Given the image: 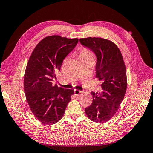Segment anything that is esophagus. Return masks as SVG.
Returning a JSON list of instances; mask_svg holds the SVG:
<instances>
[{
	"mask_svg": "<svg viewBox=\"0 0 153 153\" xmlns=\"http://www.w3.org/2000/svg\"><path fill=\"white\" fill-rule=\"evenodd\" d=\"M82 92L80 91V90H77V89H75L74 90V94L75 96H79L80 94H81Z\"/></svg>",
	"mask_w": 153,
	"mask_h": 153,
	"instance_id": "1",
	"label": "esophagus"
}]
</instances>
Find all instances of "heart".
<instances>
[{
  "label": "heart",
  "instance_id": "b5f03b06",
  "mask_svg": "<svg viewBox=\"0 0 153 153\" xmlns=\"http://www.w3.org/2000/svg\"><path fill=\"white\" fill-rule=\"evenodd\" d=\"M83 55L92 56V54L91 53V52L88 50V49H83L79 54V56H83Z\"/></svg>",
  "mask_w": 153,
  "mask_h": 153
}]
</instances>
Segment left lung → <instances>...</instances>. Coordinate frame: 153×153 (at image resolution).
Segmentation results:
<instances>
[{
	"mask_svg": "<svg viewBox=\"0 0 153 153\" xmlns=\"http://www.w3.org/2000/svg\"><path fill=\"white\" fill-rule=\"evenodd\" d=\"M79 42L95 54L96 77L102 82V91L91 92L92 103L85 108V113L94 122L105 123L117 112L126 92V68L123 56L111 40L89 37L80 38Z\"/></svg>",
	"mask_w": 153,
	"mask_h": 153,
	"instance_id": "8db88e82",
	"label": "left lung"
}]
</instances>
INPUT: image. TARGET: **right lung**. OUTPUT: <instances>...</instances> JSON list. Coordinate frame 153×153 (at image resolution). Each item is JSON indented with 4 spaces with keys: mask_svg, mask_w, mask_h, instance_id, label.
Listing matches in <instances>:
<instances>
[{
    "mask_svg": "<svg viewBox=\"0 0 153 153\" xmlns=\"http://www.w3.org/2000/svg\"><path fill=\"white\" fill-rule=\"evenodd\" d=\"M77 42V38L47 36L36 45L28 61L24 82L25 97L33 115L43 123H57L74 94L73 89L54 86L53 81Z\"/></svg>",
    "mask_w": 153,
    "mask_h": 153,
    "instance_id": "1",
    "label": "right lung"
}]
</instances>
